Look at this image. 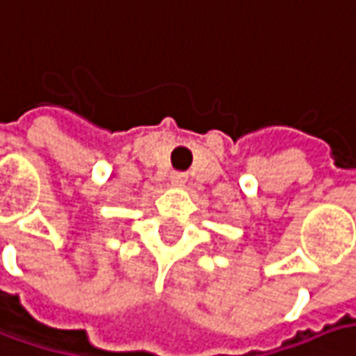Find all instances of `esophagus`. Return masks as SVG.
I'll return each mask as SVG.
<instances>
[{"label": "esophagus", "mask_w": 356, "mask_h": 356, "mask_svg": "<svg viewBox=\"0 0 356 356\" xmlns=\"http://www.w3.org/2000/svg\"><path fill=\"white\" fill-rule=\"evenodd\" d=\"M185 179H187V175H185V173H181V171H175V173L171 175V181H173L175 185H181V183H185Z\"/></svg>", "instance_id": "esophagus-1"}]
</instances>
